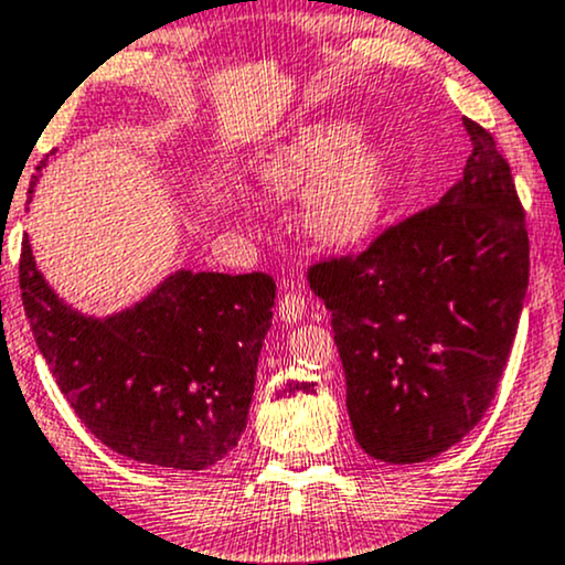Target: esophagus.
Masks as SVG:
<instances>
[{"mask_svg": "<svg viewBox=\"0 0 565 565\" xmlns=\"http://www.w3.org/2000/svg\"><path fill=\"white\" fill-rule=\"evenodd\" d=\"M277 312H280V320L290 326V322H299L301 317L307 315V301H303V296L296 294V290H288L280 299V303H277Z\"/></svg>", "mask_w": 565, "mask_h": 565, "instance_id": "1", "label": "esophagus"}]
</instances>
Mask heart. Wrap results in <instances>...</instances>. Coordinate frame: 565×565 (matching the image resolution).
Instances as JSON below:
<instances>
[{"mask_svg":"<svg viewBox=\"0 0 565 565\" xmlns=\"http://www.w3.org/2000/svg\"><path fill=\"white\" fill-rule=\"evenodd\" d=\"M253 175L280 198L301 192V230L322 248L363 243L390 205L384 149L354 136L347 122L294 130L256 157Z\"/></svg>","mask_w":565,"mask_h":565,"instance_id":"heart-1","label":"heart"}]
</instances>
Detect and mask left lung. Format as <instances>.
Segmentation results:
<instances>
[{
	"instance_id": "obj_1",
	"label": "left lung",
	"mask_w": 565,
	"mask_h": 565,
	"mask_svg": "<svg viewBox=\"0 0 565 565\" xmlns=\"http://www.w3.org/2000/svg\"><path fill=\"white\" fill-rule=\"evenodd\" d=\"M472 154L437 205L358 258L309 269L331 312L360 448L419 465L483 419L529 288V234L510 164L465 119Z\"/></svg>"
}]
</instances>
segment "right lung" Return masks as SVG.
Wrapping results in <instances>:
<instances>
[{
    "label": "right lung",
    "mask_w": 565,
    "mask_h": 565,
    "mask_svg": "<svg viewBox=\"0 0 565 565\" xmlns=\"http://www.w3.org/2000/svg\"><path fill=\"white\" fill-rule=\"evenodd\" d=\"M21 290L55 384L104 446L168 470H205L237 446L271 328L269 275L175 269L132 307L95 317L55 294L26 237Z\"/></svg>",
    "instance_id": "add662e5"
}]
</instances>
